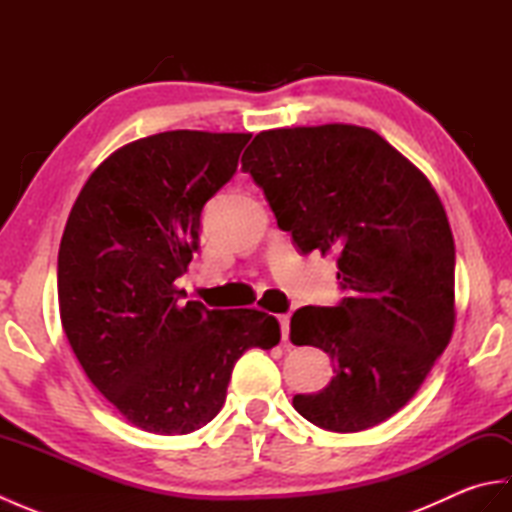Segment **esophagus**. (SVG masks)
<instances>
[{"instance_id": "1", "label": "esophagus", "mask_w": 512, "mask_h": 512, "mask_svg": "<svg viewBox=\"0 0 512 512\" xmlns=\"http://www.w3.org/2000/svg\"><path fill=\"white\" fill-rule=\"evenodd\" d=\"M277 321H279V328H281V339L286 341L288 332H290V317H288V314H279Z\"/></svg>"}]
</instances>
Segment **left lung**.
I'll list each match as a JSON object with an SVG mask.
<instances>
[{
    "label": "left lung",
    "mask_w": 512,
    "mask_h": 512,
    "mask_svg": "<svg viewBox=\"0 0 512 512\" xmlns=\"http://www.w3.org/2000/svg\"><path fill=\"white\" fill-rule=\"evenodd\" d=\"M242 169L303 255H339L336 277L350 292L334 308L292 314L290 341L334 363L328 387L292 405L336 433L391 418L455 325V244L436 189L385 138L343 123L259 132Z\"/></svg>",
    "instance_id": "obj_1"
}]
</instances>
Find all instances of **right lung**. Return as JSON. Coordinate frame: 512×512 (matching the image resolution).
<instances>
[{"label":"right lung","instance_id":"obj_1","mask_svg":"<svg viewBox=\"0 0 512 512\" xmlns=\"http://www.w3.org/2000/svg\"><path fill=\"white\" fill-rule=\"evenodd\" d=\"M250 134L176 129L134 140L94 169L59 246V312L92 385L134 427L182 436L222 409L250 347L281 339L259 310L182 303L206 200L237 171Z\"/></svg>","mask_w":512,"mask_h":512}]
</instances>
